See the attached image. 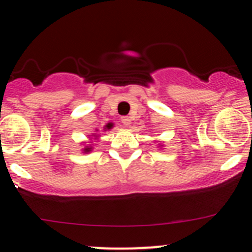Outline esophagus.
I'll list each match as a JSON object with an SVG mask.
<instances>
[{"label": "esophagus", "mask_w": 252, "mask_h": 252, "mask_svg": "<svg viewBox=\"0 0 252 252\" xmlns=\"http://www.w3.org/2000/svg\"><path fill=\"white\" fill-rule=\"evenodd\" d=\"M121 122H122L124 126H129L130 123H131V120H130L128 116H123L122 118H121Z\"/></svg>", "instance_id": "esophagus-1"}]
</instances>
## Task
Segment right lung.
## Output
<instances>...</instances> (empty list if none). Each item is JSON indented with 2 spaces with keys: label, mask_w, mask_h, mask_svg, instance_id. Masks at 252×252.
I'll list each match as a JSON object with an SVG mask.
<instances>
[{
  "label": "right lung",
  "mask_w": 252,
  "mask_h": 252,
  "mask_svg": "<svg viewBox=\"0 0 252 252\" xmlns=\"http://www.w3.org/2000/svg\"><path fill=\"white\" fill-rule=\"evenodd\" d=\"M106 128L110 129V128H111V126H110V124H108V126H106ZM84 152H85V153L91 152V148H90V147H86V148H84Z\"/></svg>",
  "instance_id": "add662e5"
}]
</instances>
